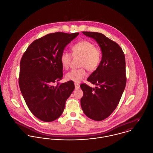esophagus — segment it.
Instances as JSON below:
<instances>
[{
  "label": "esophagus",
  "mask_w": 153,
  "mask_h": 153,
  "mask_svg": "<svg viewBox=\"0 0 153 153\" xmlns=\"http://www.w3.org/2000/svg\"><path fill=\"white\" fill-rule=\"evenodd\" d=\"M75 89H79V88H80L79 84L75 83Z\"/></svg>",
  "instance_id": "1"
}]
</instances>
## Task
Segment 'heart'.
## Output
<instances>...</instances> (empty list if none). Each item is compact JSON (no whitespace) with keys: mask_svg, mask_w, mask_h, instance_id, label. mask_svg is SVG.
I'll use <instances>...</instances> for the list:
<instances>
[{"mask_svg":"<svg viewBox=\"0 0 153 153\" xmlns=\"http://www.w3.org/2000/svg\"><path fill=\"white\" fill-rule=\"evenodd\" d=\"M74 56L81 57L80 66L78 69H72L66 74L65 78L67 81L74 82H79L87 75L86 69L93 72L96 71L102 62L101 50L95 47V45L89 40H82L74 45L71 49ZM72 55L70 53L63 51L60 55V62L65 69H68L70 65Z\"/></svg>","mask_w":153,"mask_h":153,"instance_id":"heart-1","label":"heart"}]
</instances>
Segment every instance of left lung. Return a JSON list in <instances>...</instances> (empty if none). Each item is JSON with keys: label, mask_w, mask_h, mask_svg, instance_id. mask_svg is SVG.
Listing matches in <instances>:
<instances>
[{"label": "left lung", "mask_w": 153, "mask_h": 153, "mask_svg": "<svg viewBox=\"0 0 153 153\" xmlns=\"http://www.w3.org/2000/svg\"><path fill=\"white\" fill-rule=\"evenodd\" d=\"M82 33L97 42L102 50V59L98 68L87 79L96 87L93 88L86 84L80 85L84 93L81 105L87 117L101 121L115 110L125 88V57L119 45L102 33Z\"/></svg>", "instance_id": "1"}]
</instances>
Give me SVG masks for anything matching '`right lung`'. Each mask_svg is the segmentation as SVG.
Instances as JSON below:
<instances>
[{
	"label": "right lung",
	"mask_w": 153,
	"mask_h": 153,
	"mask_svg": "<svg viewBox=\"0 0 153 153\" xmlns=\"http://www.w3.org/2000/svg\"><path fill=\"white\" fill-rule=\"evenodd\" d=\"M78 33L57 32L34 41L22 56L19 85L31 112L44 122H52L62 114L75 85L73 81L53 84L62 79L60 55Z\"/></svg>",
	"instance_id": "1"
}]
</instances>
